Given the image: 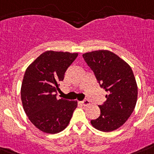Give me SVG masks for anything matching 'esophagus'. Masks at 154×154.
<instances>
[{"instance_id": "esophagus-1", "label": "esophagus", "mask_w": 154, "mask_h": 154, "mask_svg": "<svg viewBox=\"0 0 154 154\" xmlns=\"http://www.w3.org/2000/svg\"><path fill=\"white\" fill-rule=\"evenodd\" d=\"M81 104H82L84 106H87V105H90V101H88V99H85L84 101H81Z\"/></svg>"}]
</instances>
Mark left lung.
I'll list each match as a JSON object with an SVG mask.
<instances>
[{
  "label": "left lung",
  "mask_w": 154,
  "mask_h": 154,
  "mask_svg": "<svg viewBox=\"0 0 154 154\" xmlns=\"http://www.w3.org/2000/svg\"><path fill=\"white\" fill-rule=\"evenodd\" d=\"M97 82L108 94L106 101L98 105L101 115L91 121L95 129L111 132L123 125L134 111L138 88L130 66L109 50H97L83 54Z\"/></svg>",
  "instance_id": "left-lung-1"
}]
</instances>
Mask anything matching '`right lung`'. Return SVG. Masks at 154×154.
<instances>
[{
  "instance_id": "obj_1",
  "label": "right lung",
  "mask_w": 154,
  "mask_h": 154,
  "mask_svg": "<svg viewBox=\"0 0 154 154\" xmlns=\"http://www.w3.org/2000/svg\"><path fill=\"white\" fill-rule=\"evenodd\" d=\"M78 56L68 52L46 51L25 70L21 88L25 112L31 122L44 133L55 134L66 129L77 101L57 99L59 82Z\"/></svg>"
}]
</instances>
